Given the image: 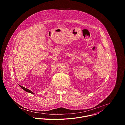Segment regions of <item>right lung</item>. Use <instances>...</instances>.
<instances>
[{
	"label": "right lung",
	"mask_w": 125,
	"mask_h": 125,
	"mask_svg": "<svg viewBox=\"0 0 125 125\" xmlns=\"http://www.w3.org/2000/svg\"><path fill=\"white\" fill-rule=\"evenodd\" d=\"M20 85V86L22 89H23V90H24L25 91H26V92H28V93H31V94H33V93H32L31 91L30 90H28V89H27V88H26L24 87V86H21V85Z\"/></svg>",
	"instance_id": "add662e5"
}]
</instances>
